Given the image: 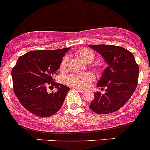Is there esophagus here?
Here are the masks:
<instances>
[{
	"instance_id": "1",
	"label": "esophagus",
	"mask_w": 150,
	"mask_h": 150,
	"mask_svg": "<svg viewBox=\"0 0 150 150\" xmlns=\"http://www.w3.org/2000/svg\"><path fill=\"white\" fill-rule=\"evenodd\" d=\"M76 90H78V91H79V92L82 93V94H83V93H85V91H84V90H83V89H81V88H76Z\"/></svg>"
}]
</instances>
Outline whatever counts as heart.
I'll list each match as a JSON object with an SVG mask.
<instances>
[{
  "label": "heart",
  "instance_id": "1",
  "mask_svg": "<svg viewBox=\"0 0 150 150\" xmlns=\"http://www.w3.org/2000/svg\"><path fill=\"white\" fill-rule=\"evenodd\" d=\"M75 55L86 63H91L94 61V56L91 50L87 48H82L77 50ZM68 57L65 56L62 61L60 68L62 70H64L67 65ZM94 80V76L91 72H87L83 73L71 74L65 77L64 82L70 86L78 88H86L91 85Z\"/></svg>",
  "mask_w": 150,
  "mask_h": 150
}]
</instances>
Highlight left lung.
I'll return each instance as SVG.
<instances>
[{"label":"left lung","instance_id":"1","mask_svg":"<svg viewBox=\"0 0 150 150\" xmlns=\"http://www.w3.org/2000/svg\"><path fill=\"white\" fill-rule=\"evenodd\" d=\"M100 53L107 63L97 86L104 94L94 92L89 108L100 114L113 113L121 108L137 86L139 68L133 53L122 47L110 45H88Z\"/></svg>","mask_w":150,"mask_h":150}]
</instances>
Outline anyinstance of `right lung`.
<instances>
[{"instance_id":"right-lung-1","label":"right lung","mask_w":150,"mask_h":150,"mask_svg":"<svg viewBox=\"0 0 150 150\" xmlns=\"http://www.w3.org/2000/svg\"><path fill=\"white\" fill-rule=\"evenodd\" d=\"M69 49L33 50L19 57L11 70L13 88L22 105L31 114L50 117L62 108L69 88L53 82V78ZM49 85L57 91L47 93Z\"/></svg>"}]
</instances>
